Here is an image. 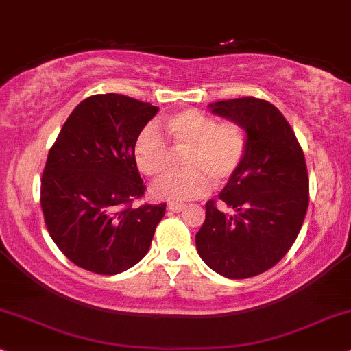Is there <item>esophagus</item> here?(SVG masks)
I'll return each instance as SVG.
<instances>
[{
	"label": "esophagus",
	"mask_w": 351,
	"mask_h": 351,
	"mask_svg": "<svg viewBox=\"0 0 351 351\" xmlns=\"http://www.w3.org/2000/svg\"><path fill=\"white\" fill-rule=\"evenodd\" d=\"M185 208L184 203H169V210L174 211V213H180Z\"/></svg>",
	"instance_id": "34e87169"
}]
</instances>
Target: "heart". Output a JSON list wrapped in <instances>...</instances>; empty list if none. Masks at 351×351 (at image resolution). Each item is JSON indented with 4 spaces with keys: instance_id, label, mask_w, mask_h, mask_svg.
Instances as JSON below:
<instances>
[{
    "instance_id": "heart-1",
    "label": "heart",
    "mask_w": 351,
    "mask_h": 351,
    "mask_svg": "<svg viewBox=\"0 0 351 351\" xmlns=\"http://www.w3.org/2000/svg\"><path fill=\"white\" fill-rule=\"evenodd\" d=\"M164 130L171 141L153 127L138 135L133 156L145 176L162 177L174 162V153L184 154L187 171L171 174L154 184L153 195L162 200L187 202L210 192L211 182L224 185L236 176L247 154V133L237 122H218L206 112L189 109L167 117Z\"/></svg>"
}]
</instances>
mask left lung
Returning a JSON list of instances; mask_svg holds the SVG:
<instances>
[{
  "label": "left lung",
  "instance_id": "8db88e82",
  "mask_svg": "<svg viewBox=\"0 0 351 351\" xmlns=\"http://www.w3.org/2000/svg\"><path fill=\"white\" fill-rule=\"evenodd\" d=\"M210 109L241 123L249 146L239 171L218 195L231 213L206 202L197 250L216 274L250 278L276 265L300 234L309 203L304 153L287 119L263 99H229Z\"/></svg>",
  "mask_w": 351,
  "mask_h": 351
}]
</instances>
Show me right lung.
<instances>
[{"mask_svg":"<svg viewBox=\"0 0 351 351\" xmlns=\"http://www.w3.org/2000/svg\"><path fill=\"white\" fill-rule=\"evenodd\" d=\"M159 107L97 94L77 104L49 151L40 205L47 229L73 263L99 275L128 270L148 254L166 203L145 195L133 146Z\"/></svg>","mask_w":351,"mask_h":351,"instance_id":"1","label":"right lung"}]
</instances>
